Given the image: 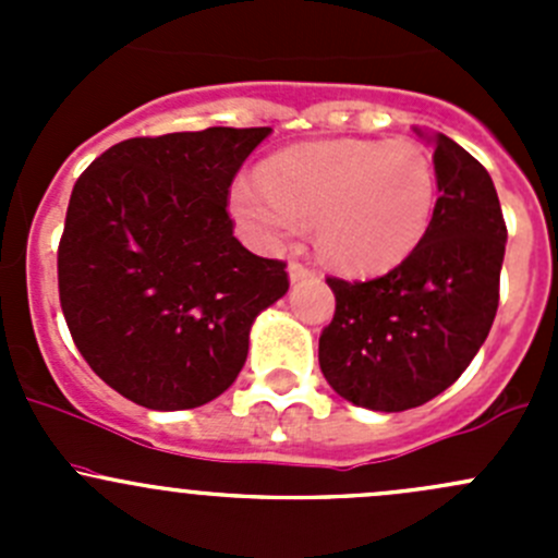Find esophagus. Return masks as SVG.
I'll return each mask as SVG.
<instances>
[{"instance_id":"obj_1","label":"esophagus","mask_w":558,"mask_h":558,"mask_svg":"<svg viewBox=\"0 0 558 558\" xmlns=\"http://www.w3.org/2000/svg\"><path fill=\"white\" fill-rule=\"evenodd\" d=\"M313 269L311 267H305V264H300V262H289V280L291 283H302V280H307V278H313Z\"/></svg>"}]
</instances>
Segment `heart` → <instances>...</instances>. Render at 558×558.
I'll return each instance as SVG.
<instances>
[{"instance_id":"1","label":"heart","mask_w":558,"mask_h":558,"mask_svg":"<svg viewBox=\"0 0 558 558\" xmlns=\"http://www.w3.org/2000/svg\"><path fill=\"white\" fill-rule=\"evenodd\" d=\"M435 210V161L413 140L296 145L264 161L262 180L232 189L234 218L256 243L280 245L315 223L320 256L356 278L399 267Z\"/></svg>"}]
</instances>
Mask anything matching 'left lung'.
Here are the masks:
<instances>
[{
	"label": "left lung",
	"instance_id": "1",
	"mask_svg": "<svg viewBox=\"0 0 558 558\" xmlns=\"http://www.w3.org/2000/svg\"><path fill=\"white\" fill-rule=\"evenodd\" d=\"M415 132L435 148L440 191L424 243L384 278H326L337 307L320 331V373L380 413L429 402L470 367L497 315L508 243L492 174L446 134Z\"/></svg>",
	"mask_w": 558,
	"mask_h": 558
}]
</instances>
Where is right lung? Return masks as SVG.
Here are the masks:
<instances>
[{
  "label": "right lung",
  "instance_id": "add662e5",
  "mask_svg": "<svg viewBox=\"0 0 558 558\" xmlns=\"http://www.w3.org/2000/svg\"><path fill=\"white\" fill-rule=\"evenodd\" d=\"M269 126L134 137L77 178L59 243V300L77 351L121 397L191 410L238 380L286 264L232 234L229 185Z\"/></svg>",
  "mask_w": 558,
  "mask_h": 558
}]
</instances>
